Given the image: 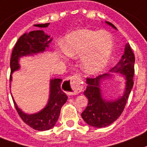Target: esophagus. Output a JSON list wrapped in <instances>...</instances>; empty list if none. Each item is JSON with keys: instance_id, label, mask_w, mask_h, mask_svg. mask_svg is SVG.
Here are the masks:
<instances>
[{"instance_id": "34e87169", "label": "esophagus", "mask_w": 147, "mask_h": 147, "mask_svg": "<svg viewBox=\"0 0 147 147\" xmlns=\"http://www.w3.org/2000/svg\"><path fill=\"white\" fill-rule=\"evenodd\" d=\"M65 85L66 86L68 94L71 95L79 94L82 89V82L78 76H71L67 77L65 82Z\"/></svg>"}]
</instances>
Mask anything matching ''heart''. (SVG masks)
<instances>
[{
    "label": "heart",
    "mask_w": 147,
    "mask_h": 147,
    "mask_svg": "<svg viewBox=\"0 0 147 147\" xmlns=\"http://www.w3.org/2000/svg\"><path fill=\"white\" fill-rule=\"evenodd\" d=\"M113 40L106 31L80 29L67 35L61 43L66 55L78 58L79 65L88 74H95L105 67L112 53Z\"/></svg>",
    "instance_id": "heart-1"
}]
</instances>
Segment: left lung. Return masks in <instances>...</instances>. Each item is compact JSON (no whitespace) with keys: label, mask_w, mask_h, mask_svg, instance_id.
<instances>
[{"label":"left lung","mask_w":147,"mask_h":147,"mask_svg":"<svg viewBox=\"0 0 147 147\" xmlns=\"http://www.w3.org/2000/svg\"><path fill=\"white\" fill-rule=\"evenodd\" d=\"M107 23L116 28L114 25L110 22H107ZM134 61L135 57L134 53L132 52L129 43H127L122 59L117 66L110 71L119 72L125 76V92L123 96L119 98L118 100L110 101L104 100L101 97L99 86L100 81L101 79L110 76V74H104L98 75L94 78L88 77L86 79L87 86L84 94L88 98V104L81 116L88 125L94 128L106 127L112 124L121 116L134 85L133 76L134 74Z\"/></svg>","instance_id":"left-lung-1"}]
</instances>
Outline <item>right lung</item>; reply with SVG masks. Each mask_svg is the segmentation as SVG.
<instances>
[{
  "label": "right lung",
  "mask_w": 147,
  "mask_h": 147,
  "mask_svg": "<svg viewBox=\"0 0 147 147\" xmlns=\"http://www.w3.org/2000/svg\"><path fill=\"white\" fill-rule=\"evenodd\" d=\"M49 25L37 24L36 27L46 28ZM49 36L45 34L43 31H33L28 34H25L19 37L12 52L10 59L11 74L19 68V58L26 55L43 52L51 42ZM11 75L9 80L11 81ZM61 79H54L50 82V97L47 106L36 114L27 115L22 112L13 100L18 114L25 124L37 131H47L55 125L60 115L61 107L67 100V96L61 88Z\"/></svg>",
  "instance_id": "add662e5"
}]
</instances>
